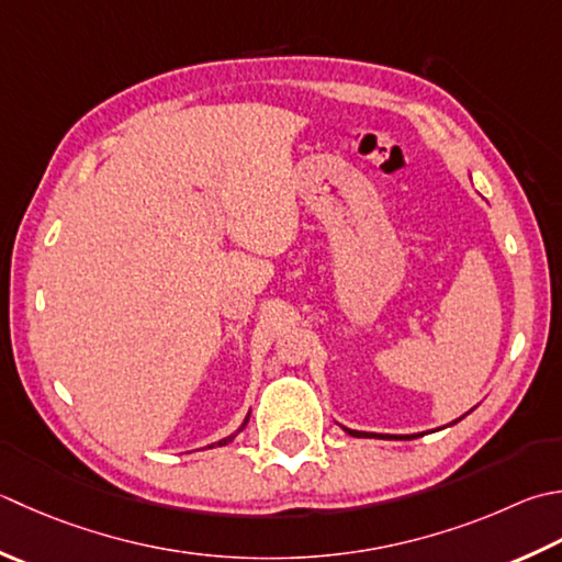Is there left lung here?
Returning a JSON list of instances; mask_svg holds the SVG:
<instances>
[{
    "instance_id": "left-lung-1",
    "label": "left lung",
    "mask_w": 562,
    "mask_h": 562,
    "mask_svg": "<svg viewBox=\"0 0 562 562\" xmlns=\"http://www.w3.org/2000/svg\"><path fill=\"white\" fill-rule=\"evenodd\" d=\"M472 412V409H470ZM468 412V414H470ZM465 416V414H463ZM463 416H460V419H463ZM460 419H456V422H450L448 426H453V424H458ZM344 428V431L348 434V436H353V438H387V441H392V438H402V441H409V438H419L422 434H402V436H392V434H368V431H356V428H346V426H340Z\"/></svg>"
}]
</instances>
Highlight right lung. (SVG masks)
Segmentation results:
<instances>
[{
	"label": "right lung",
	"instance_id": "add662e5",
	"mask_svg": "<svg viewBox=\"0 0 562 562\" xmlns=\"http://www.w3.org/2000/svg\"><path fill=\"white\" fill-rule=\"evenodd\" d=\"M248 419H250V414L246 416V419H244V424H240L238 426V431L236 434H231V436H226V438H222V441H218V443H212V446H209V448H214V446H228L231 441H234V438L240 434V431H244V428H246V424H248Z\"/></svg>",
	"mask_w": 562,
	"mask_h": 562
}]
</instances>
